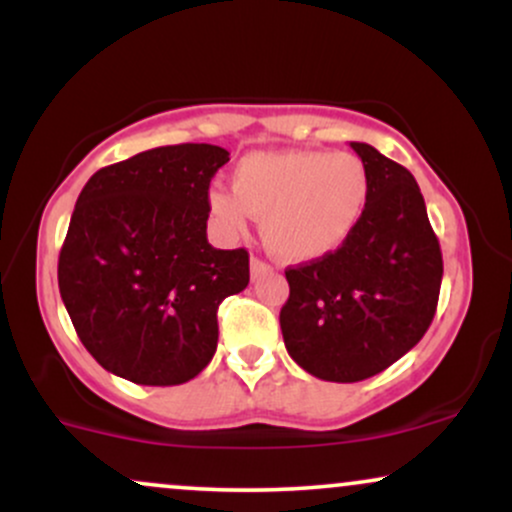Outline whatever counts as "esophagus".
Returning <instances> with one entry per match:
<instances>
[{
	"instance_id": "obj_1",
	"label": "esophagus",
	"mask_w": 512,
	"mask_h": 512,
	"mask_svg": "<svg viewBox=\"0 0 512 512\" xmlns=\"http://www.w3.org/2000/svg\"><path fill=\"white\" fill-rule=\"evenodd\" d=\"M269 272H272V267H269L267 262L260 260V257H252V260H250V276H252V279H260V276L269 274Z\"/></svg>"
}]
</instances>
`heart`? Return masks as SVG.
Here are the masks:
<instances>
[{
	"instance_id": "obj_1",
	"label": "heart",
	"mask_w": 512,
	"mask_h": 512,
	"mask_svg": "<svg viewBox=\"0 0 512 512\" xmlns=\"http://www.w3.org/2000/svg\"><path fill=\"white\" fill-rule=\"evenodd\" d=\"M370 180L361 158L330 151H255L233 170V192H209L214 221L238 236L250 216L279 260L315 262L332 255L356 231Z\"/></svg>"
}]
</instances>
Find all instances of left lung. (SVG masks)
<instances>
[{"instance_id":"obj_1","label":"left lung","mask_w":512,"mask_h":512,"mask_svg":"<svg viewBox=\"0 0 512 512\" xmlns=\"http://www.w3.org/2000/svg\"><path fill=\"white\" fill-rule=\"evenodd\" d=\"M368 204L332 255L286 269L279 322L286 351L310 375L358 383L419 344L436 315L443 255L414 175L370 144Z\"/></svg>"}]
</instances>
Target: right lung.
Wrapping results in <instances>:
<instances>
[{
	"label": "right lung",
	"mask_w": 512,
	"mask_h": 512,
	"mask_svg": "<svg viewBox=\"0 0 512 512\" xmlns=\"http://www.w3.org/2000/svg\"><path fill=\"white\" fill-rule=\"evenodd\" d=\"M228 151L178 144L105 166L81 190L57 281L88 354L137 385H182L219 342L216 310L250 281L248 250L207 240L209 182Z\"/></svg>",
	"instance_id": "add662e5"
}]
</instances>
